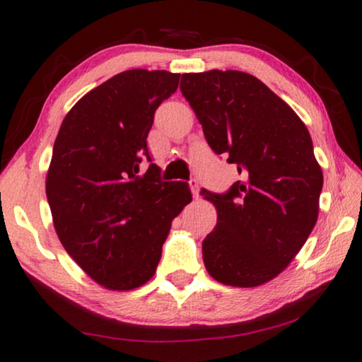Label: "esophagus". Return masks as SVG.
<instances>
[{"label": "esophagus", "instance_id": "esophagus-1", "mask_svg": "<svg viewBox=\"0 0 362 362\" xmlns=\"http://www.w3.org/2000/svg\"><path fill=\"white\" fill-rule=\"evenodd\" d=\"M189 186H191L192 196H194V197L199 196V182H197V180H191L189 181Z\"/></svg>", "mask_w": 362, "mask_h": 362}]
</instances>
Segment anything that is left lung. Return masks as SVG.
I'll use <instances>...</instances> for the list:
<instances>
[{"instance_id":"left-lung-1","label":"left lung","mask_w":362,"mask_h":362,"mask_svg":"<svg viewBox=\"0 0 362 362\" xmlns=\"http://www.w3.org/2000/svg\"><path fill=\"white\" fill-rule=\"evenodd\" d=\"M181 92L206 141L242 175L217 209L202 260L224 285L259 286L295 259L318 219L323 171L308 128L264 82L240 71L182 74Z\"/></svg>"}]
</instances>
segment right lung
<instances>
[{"label": "right lung", "instance_id": "right-lung-1", "mask_svg": "<svg viewBox=\"0 0 362 362\" xmlns=\"http://www.w3.org/2000/svg\"><path fill=\"white\" fill-rule=\"evenodd\" d=\"M180 74L133 69L83 95L64 118L46 180L59 240L108 290H133L155 275L171 222L192 194L163 181L146 136Z\"/></svg>", "mask_w": 362, "mask_h": 362}]
</instances>
